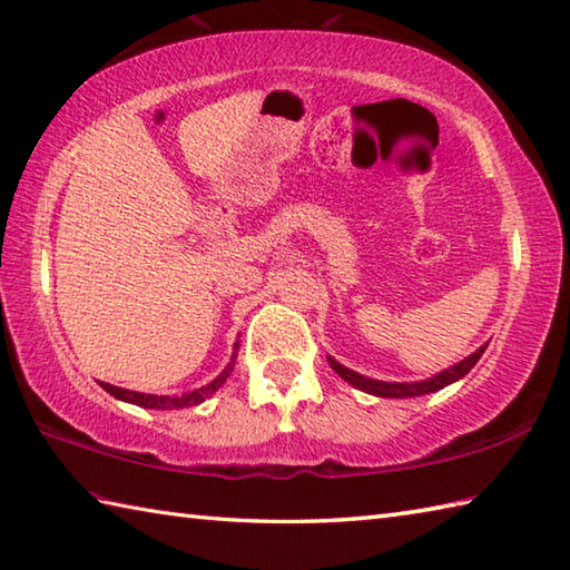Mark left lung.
Masks as SVG:
<instances>
[{"label": "left lung", "instance_id": "obj_1", "mask_svg": "<svg viewBox=\"0 0 570 570\" xmlns=\"http://www.w3.org/2000/svg\"><path fill=\"white\" fill-rule=\"evenodd\" d=\"M484 351H487V345H482V348H479L476 353H472L470 358H464L462 363L452 365L450 371H442L440 375H434V377H430V381H422V383H383V381H373V377L353 373V371H348V367H343L341 363H336L333 358H328V363H331L333 371H336L343 377V381H348L351 385L363 390V393H371V395H377V397H415V395L434 393V390H440L444 385L460 381V377L470 373L472 367L476 365V361L482 358Z\"/></svg>", "mask_w": 570, "mask_h": 570}]
</instances>
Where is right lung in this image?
<instances>
[{"mask_svg": "<svg viewBox=\"0 0 570 570\" xmlns=\"http://www.w3.org/2000/svg\"><path fill=\"white\" fill-rule=\"evenodd\" d=\"M232 371V365L227 367L225 373H222L217 381H212L207 387L203 390H195V393H187L183 397H158V395H145V393H132V390L126 387H116V385H108V383H100V387L106 390L118 400H126V403H132L138 407H150V410H175V407H187V405H199L205 397H209L215 390L227 381V375Z\"/></svg>", "mask_w": 570, "mask_h": 570, "instance_id": "add662e5", "label": "right lung"}]
</instances>
